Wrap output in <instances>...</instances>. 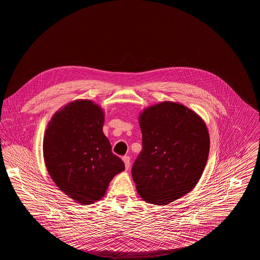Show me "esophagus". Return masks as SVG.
<instances>
[{
  "mask_svg": "<svg viewBox=\"0 0 260 260\" xmlns=\"http://www.w3.org/2000/svg\"><path fill=\"white\" fill-rule=\"evenodd\" d=\"M122 159H123L124 164H125V169L128 170L130 168V157L129 156H124Z\"/></svg>",
  "mask_w": 260,
  "mask_h": 260,
  "instance_id": "1",
  "label": "esophagus"
}]
</instances>
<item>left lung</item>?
Instances as JSON below:
<instances>
[{"label":"left lung","mask_w":260,"mask_h":260,"mask_svg":"<svg viewBox=\"0 0 260 260\" xmlns=\"http://www.w3.org/2000/svg\"><path fill=\"white\" fill-rule=\"evenodd\" d=\"M139 124L143 148L133 180L144 201L167 205L198 183L209 154L207 127L195 112L170 101L144 109Z\"/></svg>","instance_id":"8db88e82"}]
</instances>
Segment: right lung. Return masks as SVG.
Instances as JSON below:
<instances>
[{"label":"right lung","instance_id":"add662e5","mask_svg":"<svg viewBox=\"0 0 260 260\" xmlns=\"http://www.w3.org/2000/svg\"><path fill=\"white\" fill-rule=\"evenodd\" d=\"M104 112L91 100H76L56 112L45 132L44 160L55 184L77 203L100 200L125 169L103 133Z\"/></svg>","mask_w":260,"mask_h":260}]
</instances>
